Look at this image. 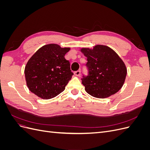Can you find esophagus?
Masks as SVG:
<instances>
[{
    "instance_id": "esophagus-1",
    "label": "esophagus",
    "mask_w": 150,
    "mask_h": 150,
    "mask_svg": "<svg viewBox=\"0 0 150 150\" xmlns=\"http://www.w3.org/2000/svg\"><path fill=\"white\" fill-rule=\"evenodd\" d=\"M74 75L76 76H79L80 74H81V71H76V72H74Z\"/></svg>"
}]
</instances>
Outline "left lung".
I'll list each match as a JSON object with an SVG mask.
<instances>
[{
	"label": "left lung",
	"instance_id": "8db88e82",
	"mask_svg": "<svg viewBox=\"0 0 150 150\" xmlns=\"http://www.w3.org/2000/svg\"><path fill=\"white\" fill-rule=\"evenodd\" d=\"M81 52L88 61V75L81 79L87 93L94 98H106L118 91L125 83L127 69L114 50L98 44L93 49L81 48Z\"/></svg>",
	"mask_w": 150,
	"mask_h": 150
}]
</instances>
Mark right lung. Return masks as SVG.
Listing matches in <instances>:
<instances>
[{"instance_id": "1", "label": "right lung", "mask_w": 150, "mask_h": 150, "mask_svg": "<svg viewBox=\"0 0 150 150\" xmlns=\"http://www.w3.org/2000/svg\"><path fill=\"white\" fill-rule=\"evenodd\" d=\"M70 47L49 44L39 48L27 62L26 84L30 91L43 99L57 96L65 89L73 73L64 56Z\"/></svg>"}]
</instances>
